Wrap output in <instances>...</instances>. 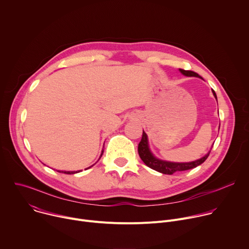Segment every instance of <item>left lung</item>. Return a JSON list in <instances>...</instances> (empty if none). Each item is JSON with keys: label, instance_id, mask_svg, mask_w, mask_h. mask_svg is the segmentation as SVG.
Listing matches in <instances>:
<instances>
[{"label": "left lung", "instance_id": "obj_1", "mask_svg": "<svg viewBox=\"0 0 249 249\" xmlns=\"http://www.w3.org/2000/svg\"><path fill=\"white\" fill-rule=\"evenodd\" d=\"M180 72L188 77H199L201 78L197 73L193 72V71H186L183 69H179ZM213 93H214L215 97L217 98V95L215 93V91L213 90ZM138 153L139 156L141 158V160L145 162V164L147 166H149L150 168L157 170L160 173L163 174H173L176 171H183V170H188L194 167H197L198 165H200L201 163H203L207 158L209 157L211 151L202 159L195 160V161H191V162H183V163H178V162H169V161H163L160 160L156 159L152 153L149 150V146H148V138H147V134L144 132L143 130V135H142V139L139 143L138 146Z\"/></svg>", "mask_w": 249, "mask_h": 249}]
</instances>
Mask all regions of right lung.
Masks as SVG:
<instances>
[{
  "label": "right lung",
  "instance_id": "add662e5",
  "mask_svg": "<svg viewBox=\"0 0 249 249\" xmlns=\"http://www.w3.org/2000/svg\"><path fill=\"white\" fill-rule=\"evenodd\" d=\"M102 154H103V151H102ZM102 154H101V156H102ZM101 156H100V158H101ZM59 172H64L66 174H74V173H77L78 171H59Z\"/></svg>",
  "mask_w": 249,
  "mask_h": 249
}]
</instances>
